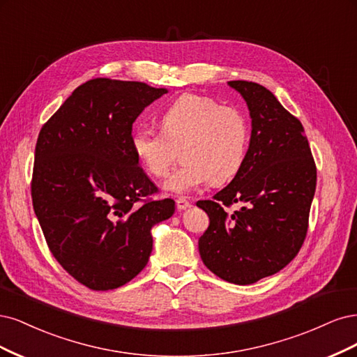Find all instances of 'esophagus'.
Here are the masks:
<instances>
[{"label":"esophagus","instance_id":"34e87169","mask_svg":"<svg viewBox=\"0 0 357 357\" xmlns=\"http://www.w3.org/2000/svg\"><path fill=\"white\" fill-rule=\"evenodd\" d=\"M176 208H178L179 211H185V209H190V208H191V203H190L187 199L179 197V199H176Z\"/></svg>","mask_w":357,"mask_h":357}]
</instances>
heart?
<instances>
[{"mask_svg":"<svg viewBox=\"0 0 357 357\" xmlns=\"http://www.w3.org/2000/svg\"><path fill=\"white\" fill-rule=\"evenodd\" d=\"M160 129L146 126L130 135V148L148 175L165 176L181 148L182 166L165 182V188L185 194L208 182L216 185L233 179L249 145V121L237 108L216 100L183 95L160 116Z\"/></svg>","mask_w":357,"mask_h":357,"instance_id":"heart-1","label":"heart"}]
</instances>
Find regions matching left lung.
Returning <instances> with one entry per match:
<instances>
[{
    "label": "left lung",
    "instance_id": "8db88e82",
    "mask_svg": "<svg viewBox=\"0 0 357 357\" xmlns=\"http://www.w3.org/2000/svg\"><path fill=\"white\" fill-rule=\"evenodd\" d=\"M246 100L252 133L245 162L234 179L197 202L209 216L199 238L203 264L218 278L250 284L275 274L300 252L316 191V165L301 121L270 90L228 82ZM243 206L229 215L231 204Z\"/></svg>",
    "mask_w": 357,
    "mask_h": 357
}]
</instances>
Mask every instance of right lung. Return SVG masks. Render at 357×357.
Listing matches in <instances>:
<instances>
[{"label": "right lung", "mask_w": 357, "mask_h": 357, "mask_svg": "<svg viewBox=\"0 0 357 357\" xmlns=\"http://www.w3.org/2000/svg\"><path fill=\"white\" fill-rule=\"evenodd\" d=\"M167 89L95 78L77 87L38 135L31 194L56 261L93 291L139 274L153 250L151 228L174 215L132 148L137 116Z\"/></svg>", "instance_id": "obj_1"}]
</instances>
